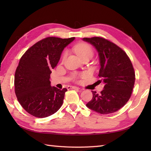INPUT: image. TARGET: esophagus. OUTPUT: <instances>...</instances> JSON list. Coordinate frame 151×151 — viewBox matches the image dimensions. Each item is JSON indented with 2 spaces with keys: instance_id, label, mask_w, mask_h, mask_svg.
Listing matches in <instances>:
<instances>
[{
  "instance_id": "34e87169",
  "label": "esophagus",
  "mask_w": 151,
  "mask_h": 151,
  "mask_svg": "<svg viewBox=\"0 0 151 151\" xmlns=\"http://www.w3.org/2000/svg\"><path fill=\"white\" fill-rule=\"evenodd\" d=\"M67 89H80L78 87H76V86H67Z\"/></svg>"
}]
</instances>
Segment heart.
Instances as JSON below:
<instances>
[{
  "label": "heart",
  "instance_id": "1",
  "mask_svg": "<svg viewBox=\"0 0 151 151\" xmlns=\"http://www.w3.org/2000/svg\"><path fill=\"white\" fill-rule=\"evenodd\" d=\"M74 50L76 54L81 58H84L86 56H93V50L89 44L86 43H80L76 45L74 47ZM67 56V53L64 54L63 58ZM86 74H83L82 76H84Z\"/></svg>",
  "mask_w": 151,
  "mask_h": 151
}]
</instances>
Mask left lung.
Listing matches in <instances>:
<instances>
[{"mask_svg":"<svg viewBox=\"0 0 151 151\" xmlns=\"http://www.w3.org/2000/svg\"><path fill=\"white\" fill-rule=\"evenodd\" d=\"M93 46L99 54L101 68L99 76L104 84L101 94L91 91L93 98L86 106L101 114L117 111L130 98L135 82V73L124 51L104 38H83Z\"/></svg>","mask_w":151,"mask_h":151,"instance_id":"left-lung-1","label":"left lung"}]
</instances>
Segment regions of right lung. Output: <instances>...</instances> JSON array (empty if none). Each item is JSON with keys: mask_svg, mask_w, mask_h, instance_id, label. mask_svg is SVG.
Returning a JSON list of instances; mask_svg holds the SVG:
<instances>
[{"mask_svg": "<svg viewBox=\"0 0 151 151\" xmlns=\"http://www.w3.org/2000/svg\"><path fill=\"white\" fill-rule=\"evenodd\" d=\"M75 39L46 37L21 57L15 73V92L19 102L28 114L46 117L62 106L67 89L51 86L50 76L63 49Z\"/></svg>", "mask_w": 151, "mask_h": 151, "instance_id": "add662e5", "label": "right lung"}]
</instances>
